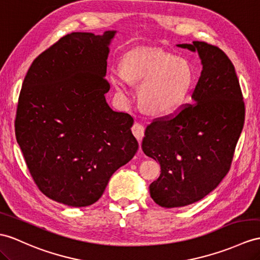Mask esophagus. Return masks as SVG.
<instances>
[{"label":"esophagus","mask_w":260,"mask_h":260,"mask_svg":"<svg viewBox=\"0 0 260 260\" xmlns=\"http://www.w3.org/2000/svg\"><path fill=\"white\" fill-rule=\"evenodd\" d=\"M132 134L135 135V137L138 139V141L140 142L144 136V126L141 123L136 122L134 126H132Z\"/></svg>","instance_id":"obj_1"}]
</instances>
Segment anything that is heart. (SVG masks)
Returning <instances> with one entry per match:
<instances>
[{
	"instance_id": "obj_1",
	"label": "heart",
	"mask_w": 260,
	"mask_h": 260,
	"mask_svg": "<svg viewBox=\"0 0 260 260\" xmlns=\"http://www.w3.org/2000/svg\"><path fill=\"white\" fill-rule=\"evenodd\" d=\"M110 79L121 93L129 92V82L141 84L139 101L149 113L164 115L184 103L193 85L188 61L159 48L138 47L125 53L121 67H113Z\"/></svg>"
}]
</instances>
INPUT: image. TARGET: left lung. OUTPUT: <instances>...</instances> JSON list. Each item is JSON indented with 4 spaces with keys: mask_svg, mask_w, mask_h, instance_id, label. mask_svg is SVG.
<instances>
[{
    "mask_svg": "<svg viewBox=\"0 0 260 260\" xmlns=\"http://www.w3.org/2000/svg\"><path fill=\"white\" fill-rule=\"evenodd\" d=\"M198 52L203 65L194 104L145 129L142 150L160 163L150 195L166 208L182 207L211 193L229 173L245 121V104L233 62L205 42L179 44Z\"/></svg>",
    "mask_w": 260,
    "mask_h": 260,
    "instance_id": "obj_1",
    "label": "left lung"
}]
</instances>
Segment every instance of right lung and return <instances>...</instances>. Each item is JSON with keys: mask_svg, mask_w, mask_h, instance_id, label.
<instances>
[{"mask_svg": "<svg viewBox=\"0 0 260 260\" xmlns=\"http://www.w3.org/2000/svg\"><path fill=\"white\" fill-rule=\"evenodd\" d=\"M116 30L75 33L31 62L18 97L15 136L41 192L68 206H89L138 150L134 118L113 111L105 94Z\"/></svg>", "mask_w": 260, "mask_h": 260, "instance_id": "obj_1", "label": "right lung"}]
</instances>
